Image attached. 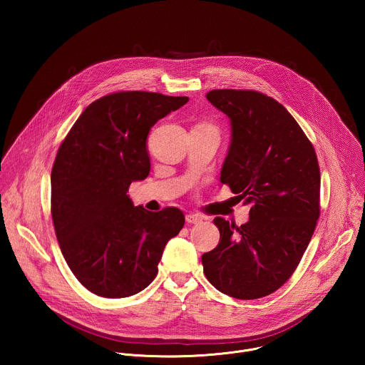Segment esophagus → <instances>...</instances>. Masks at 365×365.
Returning a JSON list of instances; mask_svg holds the SVG:
<instances>
[{
    "instance_id": "1",
    "label": "esophagus",
    "mask_w": 365,
    "mask_h": 365,
    "mask_svg": "<svg viewBox=\"0 0 365 365\" xmlns=\"http://www.w3.org/2000/svg\"><path fill=\"white\" fill-rule=\"evenodd\" d=\"M202 221H203V218L200 215H197V214H187L186 215V222L187 224H199Z\"/></svg>"
}]
</instances>
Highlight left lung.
<instances>
[{"mask_svg":"<svg viewBox=\"0 0 365 365\" xmlns=\"http://www.w3.org/2000/svg\"><path fill=\"white\" fill-rule=\"evenodd\" d=\"M207 101L222 111L231 141L221 169L250 220L237 227L215 218L220 244L202 255L210 283L235 299L264 297L296 270L319 218L317 153L296 120L255 91L214 89Z\"/></svg>","mask_w":365,"mask_h":365,"instance_id":"left-lung-1","label":"left lung"}]
</instances>
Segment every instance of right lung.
Here are the masks:
<instances>
[{"label":"right lung","instance_id":"1","mask_svg":"<svg viewBox=\"0 0 365 365\" xmlns=\"http://www.w3.org/2000/svg\"><path fill=\"white\" fill-rule=\"evenodd\" d=\"M187 96L117 92L96 99L59 147L51 169V218L66 263L92 293L120 299L145 289L170 238L178 207L148 212L127 195L150 173L147 135Z\"/></svg>","mask_w":365,"mask_h":365}]
</instances>
